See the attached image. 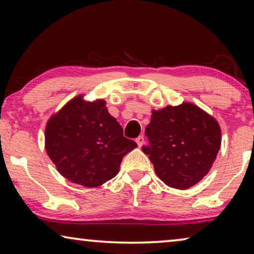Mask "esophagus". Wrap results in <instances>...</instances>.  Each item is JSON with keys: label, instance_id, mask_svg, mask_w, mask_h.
Returning <instances> with one entry per match:
<instances>
[{"label": "esophagus", "instance_id": "obj_1", "mask_svg": "<svg viewBox=\"0 0 254 254\" xmlns=\"http://www.w3.org/2000/svg\"><path fill=\"white\" fill-rule=\"evenodd\" d=\"M135 141H136V143H137L138 147H142V144L144 143V137L142 136V135H140V136L136 137V140H135Z\"/></svg>", "mask_w": 254, "mask_h": 254}]
</instances>
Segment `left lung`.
Instances as JSON below:
<instances>
[{
    "label": "left lung",
    "mask_w": 254,
    "mask_h": 254,
    "mask_svg": "<svg viewBox=\"0 0 254 254\" xmlns=\"http://www.w3.org/2000/svg\"><path fill=\"white\" fill-rule=\"evenodd\" d=\"M149 156L156 175L173 189L186 190L209 172L221 147L217 121L193 104L152 111L145 128Z\"/></svg>",
    "instance_id": "left-lung-1"
}]
</instances>
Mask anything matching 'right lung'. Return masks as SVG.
<instances>
[{
	"mask_svg": "<svg viewBox=\"0 0 254 254\" xmlns=\"http://www.w3.org/2000/svg\"><path fill=\"white\" fill-rule=\"evenodd\" d=\"M46 150L58 171L71 183L97 187L119 172L124 156L137 147L124 136L104 100H70L50 119Z\"/></svg>",
	"mask_w": 254,
	"mask_h": 254,
	"instance_id": "1",
	"label": "right lung"
}]
</instances>
